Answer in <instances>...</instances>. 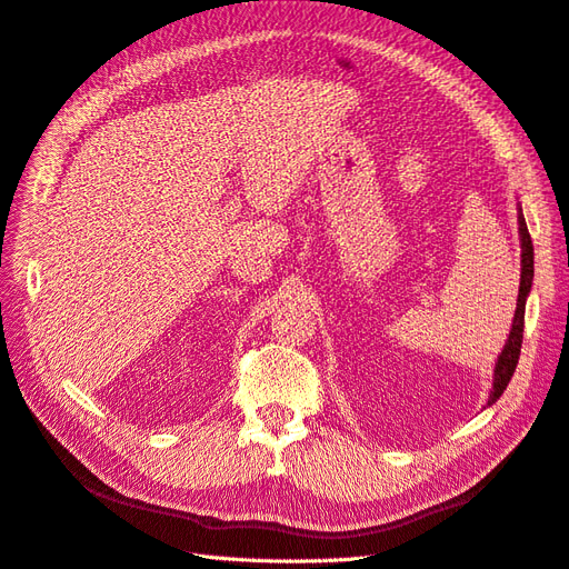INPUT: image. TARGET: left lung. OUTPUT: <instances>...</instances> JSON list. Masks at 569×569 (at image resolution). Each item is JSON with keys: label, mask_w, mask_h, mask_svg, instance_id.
<instances>
[{"label": "left lung", "mask_w": 569, "mask_h": 569, "mask_svg": "<svg viewBox=\"0 0 569 569\" xmlns=\"http://www.w3.org/2000/svg\"><path fill=\"white\" fill-rule=\"evenodd\" d=\"M518 231H520V246H522V254H520L522 271H520L518 307H516V317H512V328L508 333V340H506L503 350L497 359V366H493V388H491L489 401H487L489 407L503 395L512 373H516V366H518V359H520V347H522V331H525V305H527V296L531 290V279H535V248H531V236L527 231L522 208L518 212Z\"/></svg>", "instance_id": "left-lung-1"}]
</instances>
